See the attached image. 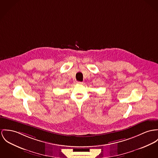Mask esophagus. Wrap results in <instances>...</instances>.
Returning <instances> with one entry per match:
<instances>
[{
    "mask_svg": "<svg viewBox=\"0 0 158 158\" xmlns=\"http://www.w3.org/2000/svg\"><path fill=\"white\" fill-rule=\"evenodd\" d=\"M76 84H82V82H76Z\"/></svg>",
    "mask_w": 158,
    "mask_h": 158,
    "instance_id": "34e87169",
    "label": "esophagus"
}]
</instances>
